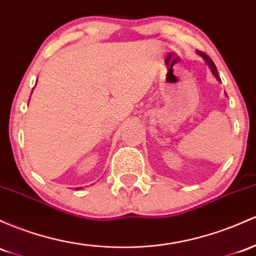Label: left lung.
<instances>
[{"label": "left lung", "instance_id": "left-lung-1", "mask_svg": "<svg viewBox=\"0 0 256 256\" xmlns=\"http://www.w3.org/2000/svg\"><path fill=\"white\" fill-rule=\"evenodd\" d=\"M198 54H200L202 57H203L204 60H206V62L208 63V66H210V69H212V74H214L215 76L218 78V80H220V78H218V69H216V66H215V64H214V62H212V60H210L209 56L206 54V53H204V52H200V50H198Z\"/></svg>", "mask_w": 256, "mask_h": 256}]
</instances>
